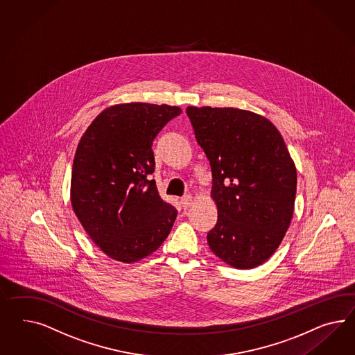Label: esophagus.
I'll return each instance as SVG.
<instances>
[{
  "label": "esophagus",
  "mask_w": 355,
  "mask_h": 355,
  "mask_svg": "<svg viewBox=\"0 0 355 355\" xmlns=\"http://www.w3.org/2000/svg\"><path fill=\"white\" fill-rule=\"evenodd\" d=\"M191 195H184V196H182V199H181V204H182L183 209H187V208L191 205Z\"/></svg>",
  "instance_id": "obj_1"
}]
</instances>
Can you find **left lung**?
Wrapping results in <instances>:
<instances>
[{
  "instance_id": "1",
  "label": "left lung",
  "mask_w": 355,
  "mask_h": 355,
  "mask_svg": "<svg viewBox=\"0 0 355 355\" xmlns=\"http://www.w3.org/2000/svg\"><path fill=\"white\" fill-rule=\"evenodd\" d=\"M186 114L211 168L218 220L207 240L232 268H257L292 220L297 173L278 129L254 112L193 107Z\"/></svg>"
}]
</instances>
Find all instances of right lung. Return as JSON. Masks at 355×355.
Wrapping results in <instances>:
<instances>
[{
  "label": "right lung",
  "mask_w": 355,
  "mask_h": 355,
  "mask_svg": "<svg viewBox=\"0 0 355 355\" xmlns=\"http://www.w3.org/2000/svg\"><path fill=\"white\" fill-rule=\"evenodd\" d=\"M182 110L125 103L96 116L77 146L72 208L90 239L111 259L137 262L157 250L177 217L160 198L153 142Z\"/></svg>",
  "instance_id": "obj_1"
}]
</instances>
